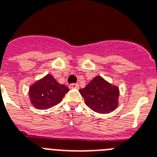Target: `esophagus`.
<instances>
[{"instance_id": "obj_1", "label": "esophagus", "mask_w": 157, "mask_h": 157, "mask_svg": "<svg viewBox=\"0 0 157 157\" xmlns=\"http://www.w3.org/2000/svg\"><path fill=\"white\" fill-rule=\"evenodd\" d=\"M70 88H76V89H78L79 88V85L78 84V83H71L70 84Z\"/></svg>"}]
</instances>
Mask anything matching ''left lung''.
<instances>
[{
    "instance_id": "left-lung-1",
    "label": "left lung",
    "mask_w": 157,
    "mask_h": 157,
    "mask_svg": "<svg viewBox=\"0 0 157 157\" xmlns=\"http://www.w3.org/2000/svg\"><path fill=\"white\" fill-rule=\"evenodd\" d=\"M86 105L101 114H107L116 109L120 95L119 88L110 84L101 76H97L79 90Z\"/></svg>"
}]
</instances>
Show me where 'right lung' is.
I'll use <instances>...</instances> for the list:
<instances>
[{"mask_svg":"<svg viewBox=\"0 0 157 157\" xmlns=\"http://www.w3.org/2000/svg\"><path fill=\"white\" fill-rule=\"evenodd\" d=\"M69 91L65 85L59 84L52 75H47L29 88V98L34 107L46 110L61 101Z\"/></svg>","mask_w":157,"mask_h":157,"instance_id":"obj_1","label":"right lung"}]
</instances>
